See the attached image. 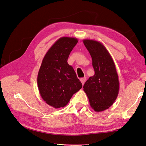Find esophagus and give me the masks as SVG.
Segmentation results:
<instances>
[{
  "label": "esophagus",
  "mask_w": 146,
  "mask_h": 146,
  "mask_svg": "<svg viewBox=\"0 0 146 146\" xmlns=\"http://www.w3.org/2000/svg\"><path fill=\"white\" fill-rule=\"evenodd\" d=\"M80 81H81V82H82V84L83 85H84V84H85V82H86V77H84V78H81Z\"/></svg>",
  "instance_id": "obj_1"
}]
</instances>
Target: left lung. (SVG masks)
Wrapping results in <instances>:
<instances>
[{
	"instance_id": "obj_1",
	"label": "left lung",
	"mask_w": 146,
	"mask_h": 146,
	"mask_svg": "<svg viewBox=\"0 0 146 146\" xmlns=\"http://www.w3.org/2000/svg\"><path fill=\"white\" fill-rule=\"evenodd\" d=\"M83 42L91 56L95 74L84 86L90 106L95 111L109 108L117 97L119 90L118 75L113 59L100 42L86 39Z\"/></svg>"
}]
</instances>
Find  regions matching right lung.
I'll list each match as a JSON object with an SVG mask.
<instances>
[{
    "label": "right lung",
    "mask_w": 146,
    "mask_h": 146,
    "mask_svg": "<svg viewBox=\"0 0 146 146\" xmlns=\"http://www.w3.org/2000/svg\"><path fill=\"white\" fill-rule=\"evenodd\" d=\"M78 42L76 38H60L42 60L38 74V87L42 99L55 108L65 106L82 87L74 68L67 62Z\"/></svg>",
    "instance_id": "obj_1"
}]
</instances>
